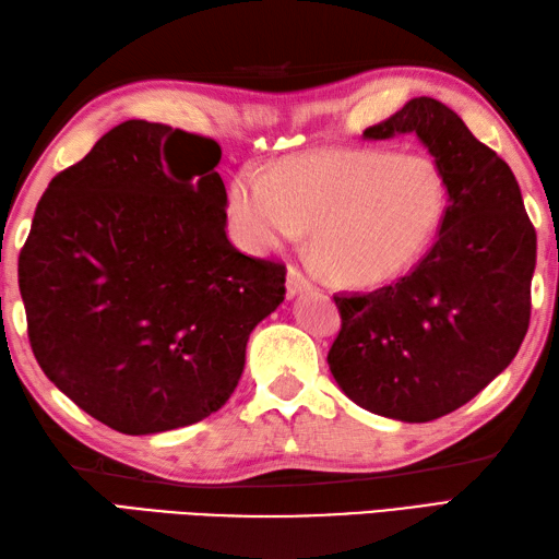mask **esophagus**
<instances>
[{
    "mask_svg": "<svg viewBox=\"0 0 559 559\" xmlns=\"http://www.w3.org/2000/svg\"><path fill=\"white\" fill-rule=\"evenodd\" d=\"M286 288H288V298H295V295L310 290V281H307L298 269L290 266L286 276Z\"/></svg>",
    "mask_w": 559,
    "mask_h": 559,
    "instance_id": "34e87169",
    "label": "esophagus"
}]
</instances>
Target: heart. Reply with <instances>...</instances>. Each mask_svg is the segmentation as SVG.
I'll return each mask as SVG.
<instances>
[{
	"mask_svg": "<svg viewBox=\"0 0 559 559\" xmlns=\"http://www.w3.org/2000/svg\"><path fill=\"white\" fill-rule=\"evenodd\" d=\"M449 206L447 177L425 153L341 148L293 158L271 175L247 168L228 187L237 240L252 252L312 249L346 286H377L418 261Z\"/></svg>",
	"mask_w": 559,
	"mask_h": 559,
	"instance_id": "1",
	"label": "heart"
}]
</instances>
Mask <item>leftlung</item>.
<instances>
[{
	"instance_id": "8db88e82",
	"label": "left lung",
	"mask_w": 559,
	"mask_h": 559,
	"mask_svg": "<svg viewBox=\"0 0 559 559\" xmlns=\"http://www.w3.org/2000/svg\"><path fill=\"white\" fill-rule=\"evenodd\" d=\"M415 134L442 168L449 206L408 276L334 295L341 331L329 370L353 403L401 423L461 408L504 372L524 341L536 228L512 168L435 98H413L365 139Z\"/></svg>"
}]
</instances>
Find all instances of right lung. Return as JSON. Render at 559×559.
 <instances>
[{
  "instance_id": "obj_1",
  "label": "right lung",
  "mask_w": 559,
  "mask_h": 559,
  "mask_svg": "<svg viewBox=\"0 0 559 559\" xmlns=\"http://www.w3.org/2000/svg\"><path fill=\"white\" fill-rule=\"evenodd\" d=\"M221 146L127 120L47 185L19 257L47 379L124 435L192 425L230 399L286 266L225 233Z\"/></svg>"
}]
</instances>
